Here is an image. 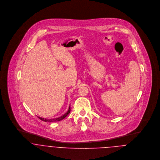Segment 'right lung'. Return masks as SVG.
Returning a JSON list of instances; mask_svg holds the SVG:
<instances>
[{"instance_id": "add662e5", "label": "right lung", "mask_w": 160, "mask_h": 160, "mask_svg": "<svg viewBox=\"0 0 160 160\" xmlns=\"http://www.w3.org/2000/svg\"><path fill=\"white\" fill-rule=\"evenodd\" d=\"M70 111H71V109H70V106L69 107L68 111L65 113V114L62 115V116L59 117V118H54V119H44L43 118H41V117H38L40 119H41L42 121H46V122H55V121H61L62 119H63L65 117H67L69 113H70Z\"/></svg>"}]
</instances>
